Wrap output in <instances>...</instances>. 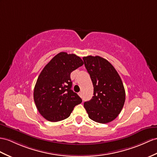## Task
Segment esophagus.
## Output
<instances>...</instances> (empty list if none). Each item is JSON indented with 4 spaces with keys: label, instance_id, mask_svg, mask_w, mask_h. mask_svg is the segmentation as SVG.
Here are the masks:
<instances>
[{
    "label": "esophagus",
    "instance_id": "esophagus-1",
    "mask_svg": "<svg viewBox=\"0 0 157 157\" xmlns=\"http://www.w3.org/2000/svg\"><path fill=\"white\" fill-rule=\"evenodd\" d=\"M78 94L79 95V96H80V97H81V98H82V93H81V92H79V93H78Z\"/></svg>",
    "mask_w": 157,
    "mask_h": 157
}]
</instances>
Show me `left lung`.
I'll return each mask as SVG.
<instances>
[{
  "label": "left lung",
  "mask_w": 157,
  "mask_h": 157,
  "mask_svg": "<svg viewBox=\"0 0 157 157\" xmlns=\"http://www.w3.org/2000/svg\"><path fill=\"white\" fill-rule=\"evenodd\" d=\"M83 60L94 86V96L85 102L84 107L91 120L108 123L115 119L124 106L123 82L115 68L104 58L88 56Z\"/></svg>",
  "instance_id": "obj_1"
}]
</instances>
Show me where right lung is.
<instances>
[{"label": "right lung", "mask_w": 157, "mask_h": 157, "mask_svg": "<svg viewBox=\"0 0 157 157\" xmlns=\"http://www.w3.org/2000/svg\"><path fill=\"white\" fill-rule=\"evenodd\" d=\"M84 64L75 54L61 52L41 71L34 89V101L39 113L51 122L63 121L71 115L74 107L82 102L71 90V73Z\"/></svg>", "instance_id": "obj_1"}]
</instances>
